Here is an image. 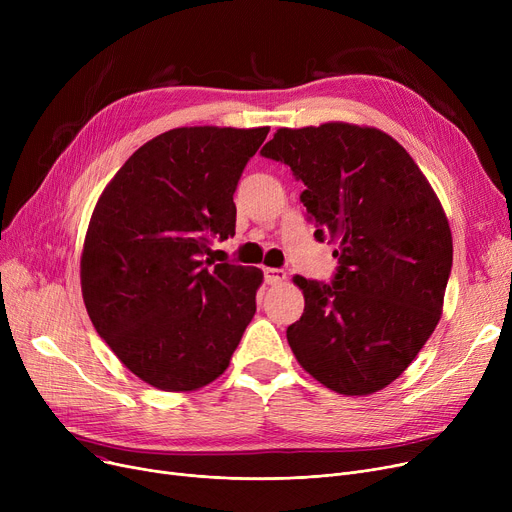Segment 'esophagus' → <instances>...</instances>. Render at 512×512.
Instances as JSON below:
<instances>
[{
  "mask_svg": "<svg viewBox=\"0 0 512 512\" xmlns=\"http://www.w3.org/2000/svg\"><path fill=\"white\" fill-rule=\"evenodd\" d=\"M263 278L267 284H282L286 280V272L278 270V267H265Z\"/></svg>",
  "mask_w": 512,
  "mask_h": 512,
  "instance_id": "34e87169",
  "label": "esophagus"
}]
</instances>
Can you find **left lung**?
Segmentation results:
<instances>
[{
  "mask_svg": "<svg viewBox=\"0 0 512 512\" xmlns=\"http://www.w3.org/2000/svg\"><path fill=\"white\" fill-rule=\"evenodd\" d=\"M261 155L303 180L315 238L336 245L332 284L294 276L305 294L286 330L294 357L338 394L386 388L442 315L452 234L434 188L405 147L369 126L278 128Z\"/></svg>",
  "mask_w": 512,
  "mask_h": 512,
  "instance_id": "8db88e82",
  "label": "left lung"
}]
</instances>
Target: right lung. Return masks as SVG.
Returning a JSON list of instances; mask_svg holds the SVG:
<instances>
[{
	"instance_id": "add662e5",
	"label": "right lung",
	"mask_w": 512,
	"mask_h": 512,
	"mask_svg": "<svg viewBox=\"0 0 512 512\" xmlns=\"http://www.w3.org/2000/svg\"><path fill=\"white\" fill-rule=\"evenodd\" d=\"M270 128L184 126L134 151L101 193L80 257L97 334L137 378L197 390L230 365L255 315L259 267L213 263L234 191Z\"/></svg>"
}]
</instances>
